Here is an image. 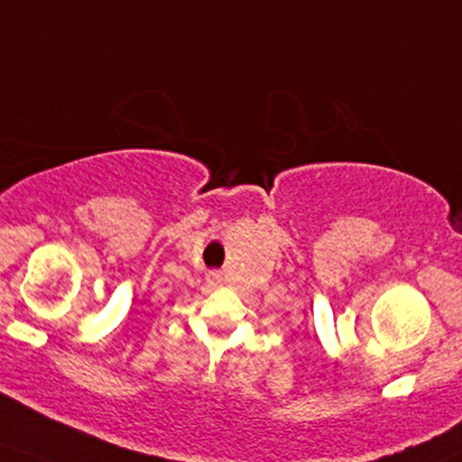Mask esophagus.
I'll return each instance as SVG.
<instances>
[{"instance_id": "obj_1", "label": "esophagus", "mask_w": 462, "mask_h": 462, "mask_svg": "<svg viewBox=\"0 0 462 462\" xmlns=\"http://www.w3.org/2000/svg\"><path fill=\"white\" fill-rule=\"evenodd\" d=\"M217 279H219V274L217 273H208V282H217Z\"/></svg>"}]
</instances>
